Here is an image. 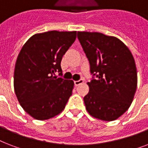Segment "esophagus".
Listing matches in <instances>:
<instances>
[{
  "label": "esophagus",
  "instance_id": "obj_1",
  "mask_svg": "<svg viewBox=\"0 0 148 148\" xmlns=\"http://www.w3.org/2000/svg\"><path fill=\"white\" fill-rule=\"evenodd\" d=\"M84 83V80L83 79H80L79 81H74V85L75 86H78L80 85V84H81Z\"/></svg>",
  "mask_w": 148,
  "mask_h": 148
}]
</instances>
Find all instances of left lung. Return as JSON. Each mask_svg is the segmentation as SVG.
Listing matches in <instances>:
<instances>
[{
  "label": "left lung",
  "mask_w": 148,
  "mask_h": 148,
  "mask_svg": "<svg viewBox=\"0 0 148 148\" xmlns=\"http://www.w3.org/2000/svg\"><path fill=\"white\" fill-rule=\"evenodd\" d=\"M77 38L97 78L88 82L84 97L89 114L111 121L126 112L138 84L136 64L128 47L118 38L98 32L78 31Z\"/></svg>",
  "instance_id": "1"
}]
</instances>
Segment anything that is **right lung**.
Here are the masks:
<instances>
[{
    "instance_id": "1",
    "label": "right lung",
    "mask_w": 148,
    "mask_h": 148,
    "mask_svg": "<svg viewBox=\"0 0 148 148\" xmlns=\"http://www.w3.org/2000/svg\"><path fill=\"white\" fill-rule=\"evenodd\" d=\"M77 31H51L29 38L17 56L14 74L15 95L23 109L36 120L59 114L72 95V80L62 75L60 62L74 42Z\"/></svg>"
}]
</instances>
